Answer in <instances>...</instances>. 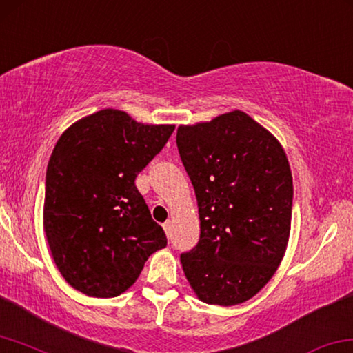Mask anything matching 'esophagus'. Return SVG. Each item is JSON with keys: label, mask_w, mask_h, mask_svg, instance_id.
Masks as SVG:
<instances>
[{"label": "esophagus", "mask_w": 353, "mask_h": 353, "mask_svg": "<svg viewBox=\"0 0 353 353\" xmlns=\"http://www.w3.org/2000/svg\"><path fill=\"white\" fill-rule=\"evenodd\" d=\"M162 227H164L165 233H167V235H169V233H170V229H172V222H170V221H165L164 224H162Z\"/></svg>", "instance_id": "obj_1"}]
</instances>
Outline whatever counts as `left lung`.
<instances>
[{
  "instance_id": "obj_1",
  "label": "left lung",
  "mask_w": 353,
  "mask_h": 353,
  "mask_svg": "<svg viewBox=\"0 0 353 353\" xmlns=\"http://www.w3.org/2000/svg\"><path fill=\"white\" fill-rule=\"evenodd\" d=\"M176 146L199 205L200 240L181 254L200 300L233 306L273 278L290 233L294 183L283 146L241 110L180 126Z\"/></svg>"
}]
</instances>
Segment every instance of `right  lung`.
Masks as SVG:
<instances>
[{"label": "right lung", "instance_id": "add662e5", "mask_svg": "<svg viewBox=\"0 0 353 353\" xmlns=\"http://www.w3.org/2000/svg\"><path fill=\"white\" fill-rule=\"evenodd\" d=\"M173 124H142L104 108L63 132L47 165L44 230L69 285L112 298L167 246L135 178L164 148Z\"/></svg>", "mask_w": 353, "mask_h": 353}]
</instances>
